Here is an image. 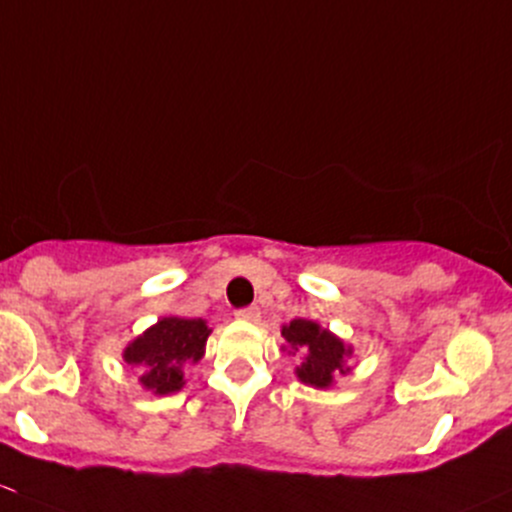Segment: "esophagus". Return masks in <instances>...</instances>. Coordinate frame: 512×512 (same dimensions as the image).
<instances>
[{"label": "esophagus", "mask_w": 512, "mask_h": 512, "mask_svg": "<svg viewBox=\"0 0 512 512\" xmlns=\"http://www.w3.org/2000/svg\"><path fill=\"white\" fill-rule=\"evenodd\" d=\"M235 318L250 320V323H257V320H260V308H257V306L238 308V311H235Z\"/></svg>", "instance_id": "esophagus-1"}]
</instances>
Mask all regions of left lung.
I'll return each mask as SVG.
<instances>
[{"mask_svg": "<svg viewBox=\"0 0 512 512\" xmlns=\"http://www.w3.org/2000/svg\"><path fill=\"white\" fill-rule=\"evenodd\" d=\"M284 340L299 352L301 367H296V374L303 384L311 386H328L333 381V374H345V364L342 359L350 355L345 345L330 335L328 330L320 328L313 320H291L282 330Z\"/></svg>", "mask_w": 512, "mask_h": 512, "instance_id": "left-lung-1", "label": "left lung"}]
</instances>
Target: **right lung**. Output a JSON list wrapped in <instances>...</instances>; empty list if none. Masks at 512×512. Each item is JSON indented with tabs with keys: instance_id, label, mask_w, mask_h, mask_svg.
<instances>
[{
	"instance_id": "right-lung-1",
	"label": "right lung",
	"mask_w": 512,
	"mask_h": 512,
	"mask_svg": "<svg viewBox=\"0 0 512 512\" xmlns=\"http://www.w3.org/2000/svg\"><path fill=\"white\" fill-rule=\"evenodd\" d=\"M209 333L211 330L201 318H162L148 333L133 340L123 357L128 364L145 369L140 376L145 389L165 396L182 389V367L204 357Z\"/></svg>"
}]
</instances>
